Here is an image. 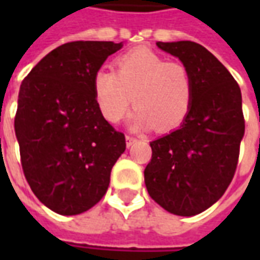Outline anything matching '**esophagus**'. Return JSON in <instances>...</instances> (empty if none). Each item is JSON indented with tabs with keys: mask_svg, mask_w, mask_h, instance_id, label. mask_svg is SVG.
<instances>
[{
	"mask_svg": "<svg viewBox=\"0 0 260 260\" xmlns=\"http://www.w3.org/2000/svg\"><path fill=\"white\" fill-rule=\"evenodd\" d=\"M125 139H126V146L128 147L132 146V145H134V143L138 141L136 138H134V136H129V135H126V138H125Z\"/></svg>",
	"mask_w": 260,
	"mask_h": 260,
	"instance_id": "34e87169",
	"label": "esophagus"
}]
</instances>
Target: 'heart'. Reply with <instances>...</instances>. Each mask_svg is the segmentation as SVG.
Instances as JSON below:
<instances>
[{
  "label": "heart",
  "mask_w": 260,
  "mask_h": 260,
  "mask_svg": "<svg viewBox=\"0 0 260 260\" xmlns=\"http://www.w3.org/2000/svg\"><path fill=\"white\" fill-rule=\"evenodd\" d=\"M93 94L99 111L110 124L128 113L134 128L160 132L175 129L189 113L193 82L185 65L167 61L149 48H135L114 61V72L99 69L93 78Z\"/></svg>",
  "instance_id": "1"
}]
</instances>
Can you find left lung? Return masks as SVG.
Returning <instances> with one entry per match:
<instances>
[{
    "instance_id": "left-lung-1",
    "label": "left lung",
    "mask_w": 260,
    "mask_h": 260,
    "mask_svg": "<svg viewBox=\"0 0 260 260\" xmlns=\"http://www.w3.org/2000/svg\"><path fill=\"white\" fill-rule=\"evenodd\" d=\"M191 72L193 99L178 129L150 142L145 184L153 201L177 216H195L233 181L245 132L242 97L233 75L193 42H158Z\"/></svg>"
}]
</instances>
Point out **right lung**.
<instances>
[{
	"instance_id": "1",
	"label": "right lung",
	"mask_w": 260,
	"mask_h": 260,
	"mask_svg": "<svg viewBox=\"0 0 260 260\" xmlns=\"http://www.w3.org/2000/svg\"><path fill=\"white\" fill-rule=\"evenodd\" d=\"M124 43L71 42L48 53L20 85L15 134L30 189L53 212L79 214L107 192L125 135L108 124L93 78Z\"/></svg>"
}]
</instances>
